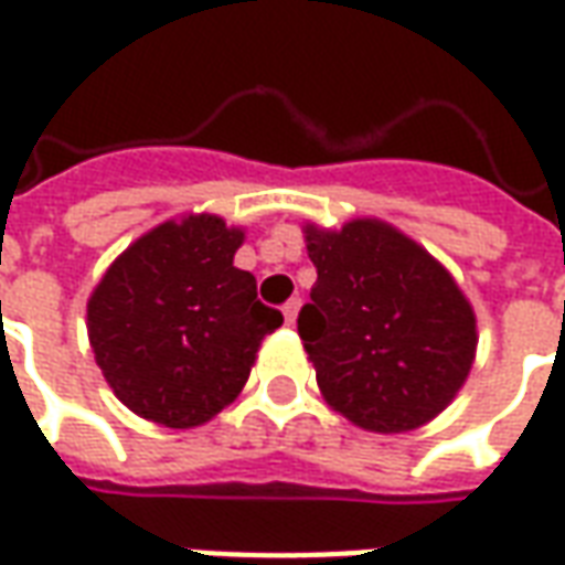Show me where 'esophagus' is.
Returning <instances> with one entry per match:
<instances>
[{
  "label": "esophagus",
  "instance_id": "1",
  "mask_svg": "<svg viewBox=\"0 0 565 565\" xmlns=\"http://www.w3.org/2000/svg\"><path fill=\"white\" fill-rule=\"evenodd\" d=\"M298 310H301V298H291V301H286V307H282V316H286V322H289V326H295Z\"/></svg>",
  "mask_w": 565,
  "mask_h": 565
}]
</instances>
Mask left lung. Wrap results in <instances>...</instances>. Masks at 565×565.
<instances>
[{
    "mask_svg": "<svg viewBox=\"0 0 565 565\" xmlns=\"http://www.w3.org/2000/svg\"><path fill=\"white\" fill-rule=\"evenodd\" d=\"M316 267L298 334L328 404L371 431H407L454 402L475 359V313L450 274L371 218L307 227Z\"/></svg>",
    "mask_w": 565,
    "mask_h": 565,
    "instance_id": "obj_1",
    "label": "left lung"
}]
</instances>
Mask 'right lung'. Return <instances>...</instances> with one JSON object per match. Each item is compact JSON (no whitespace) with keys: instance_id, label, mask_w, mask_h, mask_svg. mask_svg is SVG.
<instances>
[{"instance_id":"add662e5","label":"right lung","mask_w":565,"mask_h":565,"mask_svg":"<svg viewBox=\"0 0 565 565\" xmlns=\"http://www.w3.org/2000/svg\"><path fill=\"white\" fill-rule=\"evenodd\" d=\"M243 231L188 215L136 239L87 303L103 377L134 414L170 429L212 419L239 395L282 313L234 267Z\"/></svg>"}]
</instances>
